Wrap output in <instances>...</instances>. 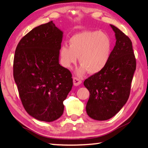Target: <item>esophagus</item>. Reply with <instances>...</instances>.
Listing matches in <instances>:
<instances>
[{"instance_id": "obj_1", "label": "esophagus", "mask_w": 148, "mask_h": 148, "mask_svg": "<svg viewBox=\"0 0 148 148\" xmlns=\"http://www.w3.org/2000/svg\"><path fill=\"white\" fill-rule=\"evenodd\" d=\"M73 84L75 86H77L82 84V80L77 77H74L73 78Z\"/></svg>"}]
</instances>
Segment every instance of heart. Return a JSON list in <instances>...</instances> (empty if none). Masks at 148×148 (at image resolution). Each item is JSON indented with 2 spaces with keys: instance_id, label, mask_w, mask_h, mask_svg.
Wrapping results in <instances>:
<instances>
[{
  "instance_id": "1",
  "label": "heart",
  "mask_w": 148,
  "mask_h": 148,
  "mask_svg": "<svg viewBox=\"0 0 148 148\" xmlns=\"http://www.w3.org/2000/svg\"><path fill=\"white\" fill-rule=\"evenodd\" d=\"M69 45H63L59 51L61 64L71 69L79 57L80 65L77 74L88 71L95 74L103 69L112 53V42L107 34L100 31H84L76 34L69 40Z\"/></svg>"
}]
</instances>
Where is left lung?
Instances as JSON below:
<instances>
[{"mask_svg": "<svg viewBox=\"0 0 148 148\" xmlns=\"http://www.w3.org/2000/svg\"><path fill=\"white\" fill-rule=\"evenodd\" d=\"M116 42L106 66L85 80L90 96L86 112L91 118L104 121L118 113L129 99L136 70L132 42L116 27L110 25Z\"/></svg>", "mask_w": 148, "mask_h": 148, "instance_id": "left-lung-1", "label": "left lung"}]
</instances>
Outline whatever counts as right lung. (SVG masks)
<instances>
[{"label":"right lung","mask_w":148,"mask_h":148,"mask_svg":"<svg viewBox=\"0 0 148 148\" xmlns=\"http://www.w3.org/2000/svg\"><path fill=\"white\" fill-rule=\"evenodd\" d=\"M63 32L53 21L31 30L17 44L14 77L25 110L39 121L51 122L64 111L72 74L59 64Z\"/></svg>","instance_id":"obj_1"}]
</instances>
